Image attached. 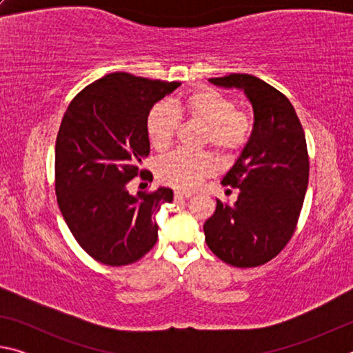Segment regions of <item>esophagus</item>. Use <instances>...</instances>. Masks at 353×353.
Returning <instances> with one entry per match:
<instances>
[{
  "label": "esophagus",
  "instance_id": "1",
  "mask_svg": "<svg viewBox=\"0 0 353 353\" xmlns=\"http://www.w3.org/2000/svg\"><path fill=\"white\" fill-rule=\"evenodd\" d=\"M174 198H176V201L190 199V198H191V193H182V191H176V193H174Z\"/></svg>",
  "mask_w": 353,
  "mask_h": 353
}]
</instances>
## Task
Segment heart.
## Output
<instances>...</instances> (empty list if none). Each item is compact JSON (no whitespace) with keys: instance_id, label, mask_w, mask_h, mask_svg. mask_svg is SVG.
Instances as JSON below:
<instances>
[{"instance_id":"b5f03b06","label":"heart","mask_w":353,"mask_h":353,"mask_svg":"<svg viewBox=\"0 0 353 353\" xmlns=\"http://www.w3.org/2000/svg\"><path fill=\"white\" fill-rule=\"evenodd\" d=\"M181 119L204 124V141L221 154L240 151L250 135V119L236 109L234 99L210 88H199L177 98L172 105L157 103L148 112L146 134L155 151H165L171 145ZM214 168L216 162L212 154L177 149L157 160L155 174L162 183L188 191L198 187Z\"/></svg>"}]
</instances>
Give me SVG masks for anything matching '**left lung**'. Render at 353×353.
<instances>
[{
	"label": "left lung",
	"mask_w": 353,
	"mask_h": 353,
	"mask_svg": "<svg viewBox=\"0 0 353 353\" xmlns=\"http://www.w3.org/2000/svg\"><path fill=\"white\" fill-rule=\"evenodd\" d=\"M240 88L254 109V129L223 185L240 190L234 205L216 199L204 224L207 246L227 265L255 268L280 254L301 214L308 185L305 134L290 99L252 74L212 77Z\"/></svg>",
	"instance_id": "1"
}]
</instances>
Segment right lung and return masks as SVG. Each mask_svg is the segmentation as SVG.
<instances>
[{
    "instance_id": "1",
    "label": "right lung",
    "mask_w": 353,
    "mask_h": 353,
    "mask_svg": "<svg viewBox=\"0 0 353 353\" xmlns=\"http://www.w3.org/2000/svg\"><path fill=\"white\" fill-rule=\"evenodd\" d=\"M181 85L129 73H110L71 101L56 140V196L79 246L109 266L130 265L157 243L154 213L172 201V190L130 194L149 155L146 117Z\"/></svg>"
}]
</instances>
